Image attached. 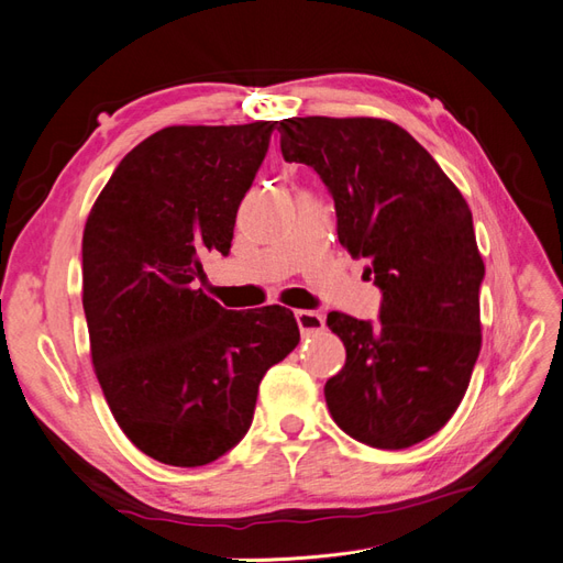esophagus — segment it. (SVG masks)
<instances>
[{
	"label": "esophagus",
	"mask_w": 563,
	"mask_h": 563,
	"mask_svg": "<svg viewBox=\"0 0 563 563\" xmlns=\"http://www.w3.org/2000/svg\"><path fill=\"white\" fill-rule=\"evenodd\" d=\"M296 321H298V329L310 335V333H319L327 329V319H323L319 312L312 310H296Z\"/></svg>",
	"instance_id": "obj_1"
}]
</instances>
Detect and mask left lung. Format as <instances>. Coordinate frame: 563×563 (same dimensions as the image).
<instances>
[{"label":"left lung","instance_id":"8db88e82","mask_svg":"<svg viewBox=\"0 0 563 563\" xmlns=\"http://www.w3.org/2000/svg\"><path fill=\"white\" fill-rule=\"evenodd\" d=\"M282 155L314 168L335 203L338 240L380 288L378 321L329 312L347 350L323 397L335 424L373 449L439 432L482 350L484 261L472 211L411 133L373 117H291Z\"/></svg>","mask_w":563,"mask_h":563}]
</instances>
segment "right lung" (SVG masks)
Returning a JSON list of instances; mask_svg holds the SVG:
<instances>
[{
  "label": "right lung",
  "mask_w": 563,
  "mask_h": 563,
  "mask_svg": "<svg viewBox=\"0 0 563 563\" xmlns=\"http://www.w3.org/2000/svg\"><path fill=\"white\" fill-rule=\"evenodd\" d=\"M277 122L168 126L119 162L81 240L91 360L119 428L164 465H209L251 428L258 385L300 331L279 305L220 308L195 282L230 253Z\"/></svg>",
  "instance_id": "right-lung-1"
}]
</instances>
